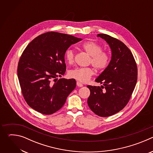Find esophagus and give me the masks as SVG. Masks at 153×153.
Instances as JSON below:
<instances>
[{
	"label": "esophagus",
	"instance_id": "34e87169",
	"mask_svg": "<svg viewBox=\"0 0 153 153\" xmlns=\"http://www.w3.org/2000/svg\"><path fill=\"white\" fill-rule=\"evenodd\" d=\"M77 86H79V87H82V86H83V84H82V83H80V82L77 81Z\"/></svg>",
	"mask_w": 153,
	"mask_h": 153
}]
</instances>
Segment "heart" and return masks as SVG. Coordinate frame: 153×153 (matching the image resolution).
<instances>
[{"mask_svg":"<svg viewBox=\"0 0 153 153\" xmlns=\"http://www.w3.org/2000/svg\"><path fill=\"white\" fill-rule=\"evenodd\" d=\"M82 49L91 56L90 63L98 71L104 70L110 62V57L108 54L102 51V47L97 43L92 41H88L83 43L82 45ZM74 52L68 48L65 54L66 61L71 64L74 61ZM94 70L91 67H77L71 70L68 75L70 77L76 79L81 82L88 81L94 74Z\"/></svg>","mask_w":153,"mask_h":153,"instance_id":"1","label":"heart"}]
</instances>
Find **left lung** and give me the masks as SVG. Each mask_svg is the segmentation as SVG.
I'll return each instance as SVG.
<instances>
[{
    "mask_svg": "<svg viewBox=\"0 0 153 153\" xmlns=\"http://www.w3.org/2000/svg\"><path fill=\"white\" fill-rule=\"evenodd\" d=\"M111 50V59L108 67L95 80L103 86L88 85L90 95L88 105L96 114L108 117L126 105L137 80V68L133 55L119 40L105 34H98Z\"/></svg>",
    "mask_w": 153,
    "mask_h": 153,
    "instance_id": "obj_1",
    "label": "left lung"
}]
</instances>
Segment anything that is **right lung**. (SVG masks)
<instances>
[{
  "mask_svg": "<svg viewBox=\"0 0 153 153\" xmlns=\"http://www.w3.org/2000/svg\"><path fill=\"white\" fill-rule=\"evenodd\" d=\"M82 39L57 32H48L33 39L22 54L17 76L28 105L43 114H51L63 106L76 88L74 79L56 77L66 71L65 54Z\"/></svg>",
  "mask_w": 153,
  "mask_h": 153,
  "instance_id": "obj_1",
  "label": "right lung"
}]
</instances>
